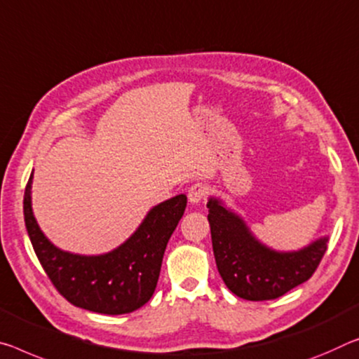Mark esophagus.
Wrapping results in <instances>:
<instances>
[{
  "label": "esophagus",
  "instance_id": "obj_1",
  "mask_svg": "<svg viewBox=\"0 0 359 359\" xmlns=\"http://www.w3.org/2000/svg\"><path fill=\"white\" fill-rule=\"evenodd\" d=\"M206 195H208V187L204 184H200V182H198V184H193L189 189V200L193 204L203 201L204 198H206Z\"/></svg>",
  "mask_w": 359,
  "mask_h": 359
}]
</instances>
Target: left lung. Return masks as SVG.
I'll use <instances>...</instances> for the list:
<instances>
[{
    "mask_svg": "<svg viewBox=\"0 0 359 359\" xmlns=\"http://www.w3.org/2000/svg\"><path fill=\"white\" fill-rule=\"evenodd\" d=\"M208 208L217 270L226 287L244 300L278 299L310 280L327 249V238H321L299 252L271 251L220 201L210 198Z\"/></svg>",
    "mask_w": 359,
    "mask_h": 359,
    "instance_id": "left-lung-1",
    "label": "left lung"
}]
</instances>
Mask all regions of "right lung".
<instances>
[{"label": "right lung", "instance_id": "right-lung-1", "mask_svg": "<svg viewBox=\"0 0 359 359\" xmlns=\"http://www.w3.org/2000/svg\"><path fill=\"white\" fill-rule=\"evenodd\" d=\"M32 179L24 195V217L39 264L62 297L79 309L124 315L144 306L155 292L164 251L185 212L187 196L153 208L129 240L104 255H76L57 249L39 230L32 210Z\"/></svg>", "mask_w": 359, "mask_h": 359}]
</instances>
